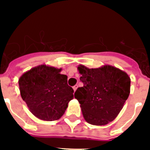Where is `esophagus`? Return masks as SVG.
Segmentation results:
<instances>
[{"label":"esophagus","instance_id":"esophagus-1","mask_svg":"<svg viewBox=\"0 0 150 150\" xmlns=\"http://www.w3.org/2000/svg\"><path fill=\"white\" fill-rule=\"evenodd\" d=\"M77 87H78L77 85H75V86H73V88H74V91H76V88H77Z\"/></svg>","mask_w":150,"mask_h":150}]
</instances>
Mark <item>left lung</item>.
I'll list each match as a JSON object with an SVG mask.
<instances>
[{"instance_id": "8db88e82", "label": "left lung", "mask_w": 150, "mask_h": 150, "mask_svg": "<svg viewBox=\"0 0 150 150\" xmlns=\"http://www.w3.org/2000/svg\"><path fill=\"white\" fill-rule=\"evenodd\" d=\"M78 70L83 86L76 89L74 97L80 104L83 117L95 125L108 124L120 113L128 99L129 76L110 65L92 69L79 65Z\"/></svg>"}]
</instances>
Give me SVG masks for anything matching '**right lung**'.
I'll list each match as a JSON object with an SVG mask.
<instances>
[{"instance_id":"1","label":"right lung","mask_w":150,"mask_h":150,"mask_svg":"<svg viewBox=\"0 0 150 150\" xmlns=\"http://www.w3.org/2000/svg\"><path fill=\"white\" fill-rule=\"evenodd\" d=\"M60 71L42 64L30 69L18 79L22 98L40 120L60 119L74 98V89L67 85V76Z\"/></svg>"}]
</instances>
